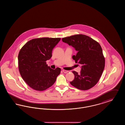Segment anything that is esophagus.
Segmentation results:
<instances>
[{"label":"esophagus","instance_id":"1","mask_svg":"<svg viewBox=\"0 0 125 125\" xmlns=\"http://www.w3.org/2000/svg\"><path fill=\"white\" fill-rule=\"evenodd\" d=\"M62 71H63V72L64 73H67L68 72H69L68 71H67V70H63Z\"/></svg>","mask_w":125,"mask_h":125}]
</instances>
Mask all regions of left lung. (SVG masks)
Here are the masks:
<instances>
[{"label":"left lung","instance_id":"1","mask_svg":"<svg viewBox=\"0 0 125 125\" xmlns=\"http://www.w3.org/2000/svg\"><path fill=\"white\" fill-rule=\"evenodd\" d=\"M62 40L78 51L73 59L75 63L82 65L80 74L74 71L72 72L74 79L70 84L80 90L91 89L99 81L105 66V59L101 45L89 36L83 34L62 38Z\"/></svg>","mask_w":125,"mask_h":125}]
</instances>
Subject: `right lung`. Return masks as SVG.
<instances>
[{"instance_id":"add662e5","label":"right lung","mask_w":125,"mask_h":125,"mask_svg":"<svg viewBox=\"0 0 125 125\" xmlns=\"http://www.w3.org/2000/svg\"><path fill=\"white\" fill-rule=\"evenodd\" d=\"M60 38H35L26 43L18 55V67L21 75L30 88L43 91L51 87L59 75L61 69H52L46 61L52 57L54 47Z\"/></svg>"}]
</instances>
